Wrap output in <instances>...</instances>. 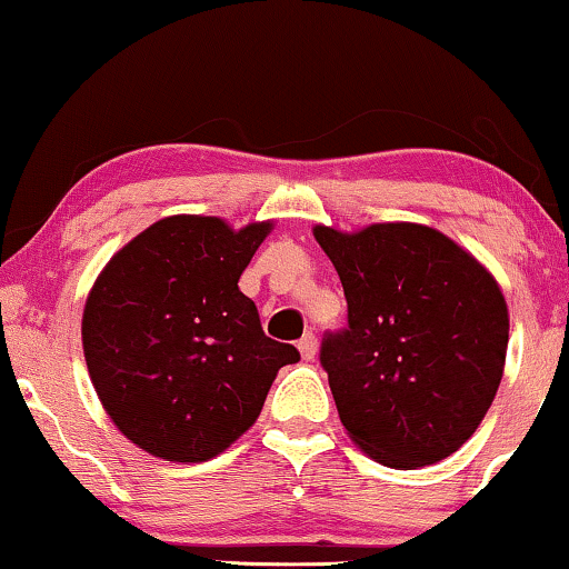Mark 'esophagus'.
<instances>
[{"label": "esophagus", "mask_w": 569, "mask_h": 569, "mask_svg": "<svg viewBox=\"0 0 569 569\" xmlns=\"http://www.w3.org/2000/svg\"><path fill=\"white\" fill-rule=\"evenodd\" d=\"M298 349H300L302 360H313L318 352V339L313 337V333H306V337L298 341Z\"/></svg>", "instance_id": "esophagus-1"}]
</instances>
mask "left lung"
<instances>
[{
	"label": "left lung",
	"instance_id": "8db88e82",
	"mask_svg": "<svg viewBox=\"0 0 569 569\" xmlns=\"http://www.w3.org/2000/svg\"><path fill=\"white\" fill-rule=\"evenodd\" d=\"M313 236L347 298V329L321 345L347 435L403 471L456 453L502 380L510 321L497 279L427 224Z\"/></svg>",
	"mask_w": 569,
	"mask_h": 569
}]
</instances>
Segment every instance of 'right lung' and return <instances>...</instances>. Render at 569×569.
<instances>
[{
    "instance_id": "1",
    "label": "right lung",
    "mask_w": 569,
    "mask_h": 569,
    "mask_svg": "<svg viewBox=\"0 0 569 569\" xmlns=\"http://www.w3.org/2000/svg\"><path fill=\"white\" fill-rule=\"evenodd\" d=\"M271 222L232 230L173 214L100 271L82 313L84 362L100 403L154 458L199 463L261 415L279 368L300 360L269 339L238 279Z\"/></svg>"
}]
</instances>
